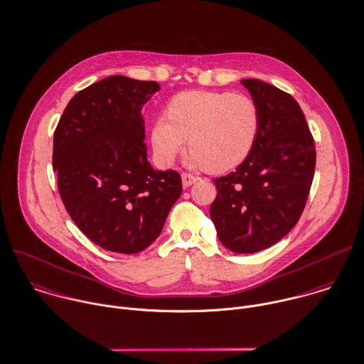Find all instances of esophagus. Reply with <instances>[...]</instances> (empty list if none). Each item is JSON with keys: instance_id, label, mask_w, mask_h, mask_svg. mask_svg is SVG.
<instances>
[{"instance_id": "obj_1", "label": "esophagus", "mask_w": 364, "mask_h": 364, "mask_svg": "<svg viewBox=\"0 0 364 364\" xmlns=\"http://www.w3.org/2000/svg\"><path fill=\"white\" fill-rule=\"evenodd\" d=\"M181 180H183V186H184V187H190V186H193L196 181H198L200 177H197V176H194V174L186 171V173L181 174Z\"/></svg>"}]
</instances>
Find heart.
<instances>
[{
  "label": "heart",
  "instance_id": "b5f03b06",
  "mask_svg": "<svg viewBox=\"0 0 364 364\" xmlns=\"http://www.w3.org/2000/svg\"><path fill=\"white\" fill-rule=\"evenodd\" d=\"M259 129L261 109L248 95L183 92L168 103L167 117L154 122L151 143L159 160L170 164L188 139L191 164L225 171L251 154Z\"/></svg>",
  "mask_w": 364,
  "mask_h": 364
}]
</instances>
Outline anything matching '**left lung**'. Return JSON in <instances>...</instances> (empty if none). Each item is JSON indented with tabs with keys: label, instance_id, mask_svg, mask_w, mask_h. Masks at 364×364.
Returning <instances> with one entry per match:
<instances>
[{
	"label": "left lung",
	"instance_id": "obj_1",
	"mask_svg": "<svg viewBox=\"0 0 364 364\" xmlns=\"http://www.w3.org/2000/svg\"><path fill=\"white\" fill-rule=\"evenodd\" d=\"M241 83L259 105L261 129L237 170L213 180L217 197L210 215L225 248L254 254L277 244L299 221L316 149L305 114L289 93L258 79Z\"/></svg>",
	"mask_w": 364,
	"mask_h": 364
}]
</instances>
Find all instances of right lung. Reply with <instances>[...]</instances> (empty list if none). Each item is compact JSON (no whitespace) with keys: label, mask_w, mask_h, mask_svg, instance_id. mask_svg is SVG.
Masks as SVG:
<instances>
[{"label":"right lung","mask_w":364,"mask_h":364,"mask_svg":"<svg viewBox=\"0 0 364 364\" xmlns=\"http://www.w3.org/2000/svg\"><path fill=\"white\" fill-rule=\"evenodd\" d=\"M160 90L122 75L79 90L53 133L58 191L77 228L96 245L137 254L161 232L183 191L174 170L147 160L141 109Z\"/></svg>","instance_id":"1"}]
</instances>
